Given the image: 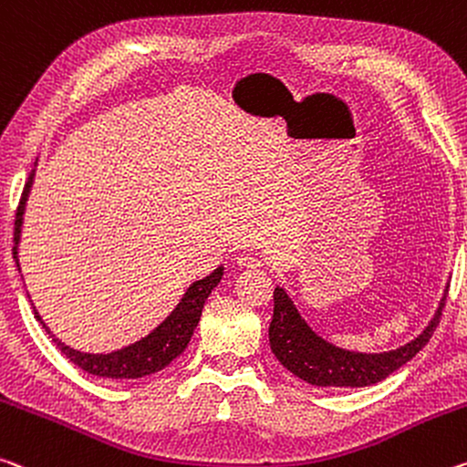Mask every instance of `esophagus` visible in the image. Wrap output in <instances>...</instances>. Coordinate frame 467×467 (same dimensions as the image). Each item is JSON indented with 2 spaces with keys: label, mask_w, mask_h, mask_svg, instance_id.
I'll return each instance as SVG.
<instances>
[{
  "label": "esophagus",
  "mask_w": 467,
  "mask_h": 467,
  "mask_svg": "<svg viewBox=\"0 0 467 467\" xmlns=\"http://www.w3.org/2000/svg\"><path fill=\"white\" fill-rule=\"evenodd\" d=\"M236 264H239L241 268H251V270H255V268H262V265H264V262L260 260V257H255V255H249V254L236 257Z\"/></svg>",
  "instance_id": "esophagus-1"
}]
</instances>
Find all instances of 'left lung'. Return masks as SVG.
<instances>
[{"mask_svg": "<svg viewBox=\"0 0 467 467\" xmlns=\"http://www.w3.org/2000/svg\"><path fill=\"white\" fill-rule=\"evenodd\" d=\"M447 291L421 335L393 351L358 353L340 349L316 335L309 324L303 320L285 288L276 286L274 288V316L268 330L272 353L288 372L314 387H369V384L387 379L424 349V345L439 327Z\"/></svg>", "mask_w": 467, "mask_h": 467, "instance_id": "obj_1", "label": "left lung"}]
</instances>
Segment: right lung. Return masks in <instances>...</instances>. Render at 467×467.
Wrapping results in <instances>:
<instances>
[{
    "instance_id": "add662e5",
    "label": "right lung",
    "mask_w": 467,
    "mask_h": 467,
    "mask_svg": "<svg viewBox=\"0 0 467 467\" xmlns=\"http://www.w3.org/2000/svg\"><path fill=\"white\" fill-rule=\"evenodd\" d=\"M33 181L35 170L31 176H28L25 191H22L16 222H14V260H16L18 270V243L22 233V220H25V210ZM222 276H224V268L218 265V268L212 274H207L205 278L195 280V283L187 288V293L182 295L179 306L172 309V314H170L158 328H153L150 335L137 340V343L122 347V349L112 353H83L64 345L62 340L56 338L54 332L47 328V324L41 320V316L35 309L33 303L31 306L35 309V317L41 322V327L46 328L49 338L54 340L57 349H60L74 366H78L80 369H85V372L93 376H99V379H143V376H150L160 372V369H164L170 361L179 358V355L187 349L189 340L193 337V330L199 324V317H202L205 299L210 297L213 286H218Z\"/></svg>"
}]
</instances>
